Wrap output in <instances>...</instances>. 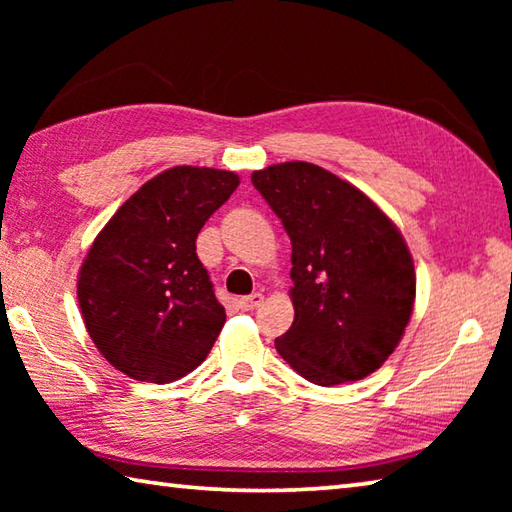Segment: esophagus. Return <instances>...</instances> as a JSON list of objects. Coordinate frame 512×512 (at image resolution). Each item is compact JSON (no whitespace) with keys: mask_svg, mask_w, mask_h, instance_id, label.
I'll return each instance as SVG.
<instances>
[{"mask_svg":"<svg viewBox=\"0 0 512 512\" xmlns=\"http://www.w3.org/2000/svg\"><path fill=\"white\" fill-rule=\"evenodd\" d=\"M262 302H264V296L259 291H255V293H250V296L239 298V309H244V311L257 309L259 305H262Z\"/></svg>","mask_w":512,"mask_h":512,"instance_id":"1","label":"esophagus"}]
</instances>
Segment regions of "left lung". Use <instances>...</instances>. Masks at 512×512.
<instances>
[{"instance_id": "obj_1", "label": "left lung", "mask_w": 512, "mask_h": 512, "mask_svg": "<svg viewBox=\"0 0 512 512\" xmlns=\"http://www.w3.org/2000/svg\"><path fill=\"white\" fill-rule=\"evenodd\" d=\"M253 185L291 239L296 318L275 348L311 384L375 372L409 325L415 268L395 223L334 173L311 162L255 171Z\"/></svg>"}]
</instances>
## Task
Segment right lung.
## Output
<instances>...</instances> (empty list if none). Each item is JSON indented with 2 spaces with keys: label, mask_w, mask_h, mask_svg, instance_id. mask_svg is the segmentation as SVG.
<instances>
[{
  "label": "right lung",
  "mask_w": 512,
  "mask_h": 512,
  "mask_svg": "<svg viewBox=\"0 0 512 512\" xmlns=\"http://www.w3.org/2000/svg\"><path fill=\"white\" fill-rule=\"evenodd\" d=\"M237 187L232 171L167 169L94 239L76 293L90 339L119 372L169 384L205 361L225 309L196 255V237Z\"/></svg>",
  "instance_id": "obj_1"
}]
</instances>
